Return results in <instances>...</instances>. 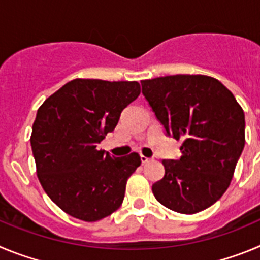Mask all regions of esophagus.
Segmentation results:
<instances>
[{"instance_id": "1", "label": "esophagus", "mask_w": 260, "mask_h": 260, "mask_svg": "<svg viewBox=\"0 0 260 260\" xmlns=\"http://www.w3.org/2000/svg\"><path fill=\"white\" fill-rule=\"evenodd\" d=\"M141 161L143 162V164H146V162L150 161V158L146 157V156H143V155H141Z\"/></svg>"}]
</instances>
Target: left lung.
<instances>
[{"mask_svg":"<svg viewBox=\"0 0 260 260\" xmlns=\"http://www.w3.org/2000/svg\"><path fill=\"white\" fill-rule=\"evenodd\" d=\"M142 93L169 137L182 141L178 160H162L152 185L157 202L192 215L219 201L245 147V114L233 93L207 75L142 80Z\"/></svg>","mask_w":260,"mask_h":260,"instance_id":"8db88e82","label":"left lung"}]
</instances>
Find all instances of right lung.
<instances>
[{"mask_svg":"<svg viewBox=\"0 0 260 260\" xmlns=\"http://www.w3.org/2000/svg\"><path fill=\"white\" fill-rule=\"evenodd\" d=\"M141 93L138 82L74 79L38 109L31 147L41 186L73 217L98 221L122 204L141 157H114L96 147Z\"/></svg>","mask_w":260,"mask_h":260,"instance_id":"1","label":"right lung"}]
</instances>
